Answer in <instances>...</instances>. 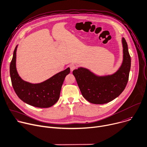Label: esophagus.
Masks as SVG:
<instances>
[{
  "label": "esophagus",
  "mask_w": 147,
  "mask_h": 147,
  "mask_svg": "<svg viewBox=\"0 0 147 147\" xmlns=\"http://www.w3.org/2000/svg\"><path fill=\"white\" fill-rule=\"evenodd\" d=\"M69 67H70V69H71V71H74V69H75L76 68V65H75L74 64H70Z\"/></svg>",
  "instance_id": "obj_1"
}]
</instances>
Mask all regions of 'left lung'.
<instances>
[{"mask_svg": "<svg viewBox=\"0 0 147 147\" xmlns=\"http://www.w3.org/2000/svg\"><path fill=\"white\" fill-rule=\"evenodd\" d=\"M123 60L121 67L115 74L98 76L89 69L79 68L73 71L83 97L95 104L108 103L118 97L127 85L131 67V58L127 42L122 38Z\"/></svg>", "mask_w": 147, "mask_h": 147, "instance_id": "8db88e82", "label": "left lung"}]
</instances>
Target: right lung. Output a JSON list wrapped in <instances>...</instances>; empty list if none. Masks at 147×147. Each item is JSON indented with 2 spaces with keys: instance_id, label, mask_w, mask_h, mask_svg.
<instances>
[{
  "instance_id": "obj_1",
  "label": "right lung",
  "mask_w": 147,
  "mask_h": 147,
  "mask_svg": "<svg viewBox=\"0 0 147 147\" xmlns=\"http://www.w3.org/2000/svg\"><path fill=\"white\" fill-rule=\"evenodd\" d=\"M16 46L10 65V74L13 89L18 97L24 102L38 108H49L59 99L61 87L70 68L58 73L47 80L32 84L23 80L18 75L16 66Z\"/></svg>"
}]
</instances>
